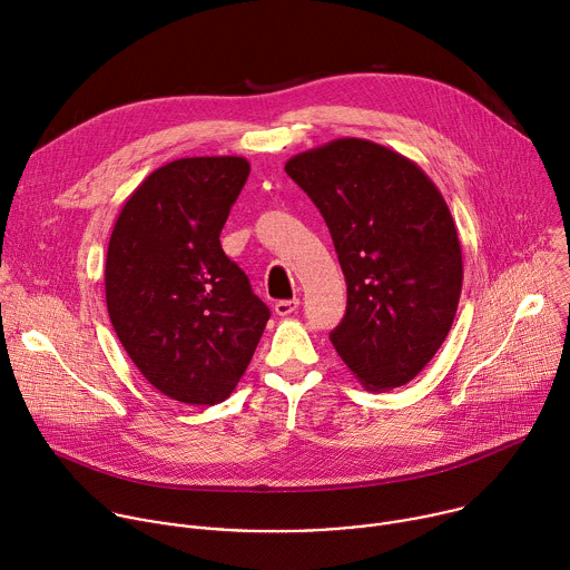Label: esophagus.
Masks as SVG:
<instances>
[{"label":"esophagus","instance_id":"esophagus-1","mask_svg":"<svg viewBox=\"0 0 570 570\" xmlns=\"http://www.w3.org/2000/svg\"><path fill=\"white\" fill-rule=\"evenodd\" d=\"M297 308H299V299H279V302L275 304V313L282 315V317L295 313Z\"/></svg>","mask_w":570,"mask_h":570}]
</instances>
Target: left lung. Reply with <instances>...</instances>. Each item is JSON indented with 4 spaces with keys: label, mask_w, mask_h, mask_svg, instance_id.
I'll return each instance as SVG.
<instances>
[{
    "label": "left lung",
    "mask_w": 570,
    "mask_h": 570,
    "mask_svg": "<svg viewBox=\"0 0 570 570\" xmlns=\"http://www.w3.org/2000/svg\"><path fill=\"white\" fill-rule=\"evenodd\" d=\"M286 174L327 223L347 282L332 345L365 390L413 381L442 347L462 291L446 200L413 159L343 137L293 155Z\"/></svg>",
    "instance_id": "left-lung-1"
}]
</instances>
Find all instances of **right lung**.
<instances>
[{
  "mask_svg": "<svg viewBox=\"0 0 570 570\" xmlns=\"http://www.w3.org/2000/svg\"><path fill=\"white\" fill-rule=\"evenodd\" d=\"M248 174L236 155L174 159L130 194L108 243L117 338L155 390L189 405L232 394L271 317L218 238Z\"/></svg>",
  "mask_w": 570,
  "mask_h": 570,
  "instance_id": "obj_1",
  "label": "right lung"
}]
</instances>
